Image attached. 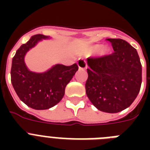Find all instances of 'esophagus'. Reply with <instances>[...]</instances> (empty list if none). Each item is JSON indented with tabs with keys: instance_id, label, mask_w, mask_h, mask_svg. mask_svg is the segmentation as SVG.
<instances>
[{
	"instance_id": "34e87169",
	"label": "esophagus",
	"mask_w": 150,
	"mask_h": 150,
	"mask_svg": "<svg viewBox=\"0 0 150 150\" xmlns=\"http://www.w3.org/2000/svg\"><path fill=\"white\" fill-rule=\"evenodd\" d=\"M78 66H79V70H85L87 67V64L86 61L82 60V59H79L78 61Z\"/></svg>"
}]
</instances>
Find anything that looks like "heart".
<instances>
[{
  "mask_svg": "<svg viewBox=\"0 0 150 150\" xmlns=\"http://www.w3.org/2000/svg\"><path fill=\"white\" fill-rule=\"evenodd\" d=\"M100 48V45H95L93 46V47L91 48V51L93 52H95V51H97V50H99Z\"/></svg>",
  "mask_w": 150,
  "mask_h": 150,
  "instance_id": "b5f03b06",
  "label": "heart"
}]
</instances>
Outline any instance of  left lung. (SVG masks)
I'll use <instances>...</instances> for the list:
<instances>
[{"mask_svg":"<svg viewBox=\"0 0 150 150\" xmlns=\"http://www.w3.org/2000/svg\"><path fill=\"white\" fill-rule=\"evenodd\" d=\"M114 52L87 59L86 93L98 110L117 113L137 97L142 84V64L137 50L121 39H107Z\"/></svg>","mask_w":150,"mask_h":150,"instance_id":"1","label":"left lung"}]
</instances>
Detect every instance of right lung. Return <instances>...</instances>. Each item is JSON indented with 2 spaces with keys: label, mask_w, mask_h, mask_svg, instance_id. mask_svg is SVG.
Here are the masks:
<instances>
[{
  "label": "right lung",
  "mask_w": 150,
  "mask_h": 150,
  "mask_svg": "<svg viewBox=\"0 0 150 150\" xmlns=\"http://www.w3.org/2000/svg\"><path fill=\"white\" fill-rule=\"evenodd\" d=\"M48 36L34 35L22 44L12 59L11 80L18 96L28 107L47 110L58 103L64 95L66 86L79 69L76 64L71 66L56 64L43 73L30 71L24 61L25 54L42 39Z\"/></svg>",
  "instance_id": "right-lung-1"
}]
</instances>
